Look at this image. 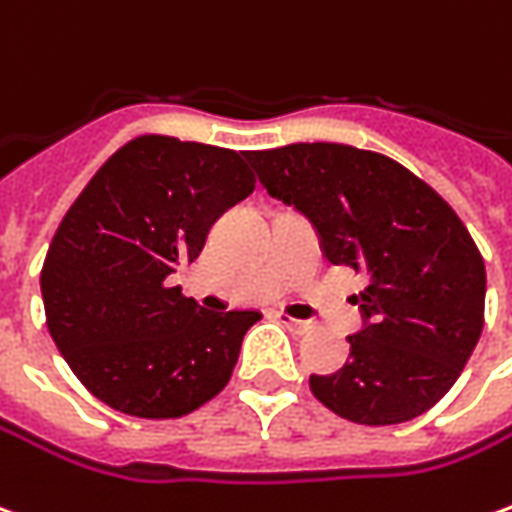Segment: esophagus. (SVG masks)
Returning a JSON list of instances; mask_svg holds the SVG:
<instances>
[{
	"instance_id": "34e87169",
	"label": "esophagus",
	"mask_w": 512,
	"mask_h": 512,
	"mask_svg": "<svg viewBox=\"0 0 512 512\" xmlns=\"http://www.w3.org/2000/svg\"><path fill=\"white\" fill-rule=\"evenodd\" d=\"M277 321H280V324H285V327H288L291 332H299V335L310 330V324H307V321H302V318L288 316V313H282V310L277 313Z\"/></svg>"
}]
</instances>
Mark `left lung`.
I'll use <instances>...</instances> for the list:
<instances>
[{
  "label": "left lung",
  "instance_id": "1",
  "mask_svg": "<svg viewBox=\"0 0 512 512\" xmlns=\"http://www.w3.org/2000/svg\"><path fill=\"white\" fill-rule=\"evenodd\" d=\"M268 196L299 210L332 266H352L368 288L352 302L363 330L349 363L310 374L332 413L385 427L427 413L480 341L485 263L457 213L396 160L343 144L246 152Z\"/></svg>",
  "mask_w": 512,
  "mask_h": 512
}]
</instances>
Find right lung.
Returning <instances> with one entry per match:
<instances>
[{
    "mask_svg": "<svg viewBox=\"0 0 512 512\" xmlns=\"http://www.w3.org/2000/svg\"><path fill=\"white\" fill-rule=\"evenodd\" d=\"M255 191L246 152L144 135L96 171L41 271L46 327L80 382L119 413L177 418L230 382L257 310H205L169 277Z\"/></svg>",
    "mask_w": 512,
    "mask_h": 512,
    "instance_id": "add662e5",
    "label": "right lung"
}]
</instances>
